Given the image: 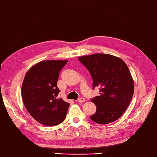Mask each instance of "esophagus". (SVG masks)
I'll list each match as a JSON object with an SVG mask.
<instances>
[{"label":"esophagus","mask_w":157,"mask_h":157,"mask_svg":"<svg viewBox=\"0 0 157 157\" xmlns=\"http://www.w3.org/2000/svg\"><path fill=\"white\" fill-rule=\"evenodd\" d=\"M78 103H84V102H85V99L84 98H82V97H81V98H79L78 99Z\"/></svg>","instance_id":"obj_1"}]
</instances>
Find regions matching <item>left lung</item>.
<instances>
[{
  "instance_id": "8db88e82",
  "label": "left lung",
  "mask_w": 157,
  "mask_h": 157,
  "mask_svg": "<svg viewBox=\"0 0 157 157\" xmlns=\"http://www.w3.org/2000/svg\"><path fill=\"white\" fill-rule=\"evenodd\" d=\"M78 59L91 75L93 87L101 89L99 96L91 99L97 110L90 119L99 124L119 119L130 104L134 90L133 78L126 64L115 56L101 53Z\"/></svg>"
}]
</instances>
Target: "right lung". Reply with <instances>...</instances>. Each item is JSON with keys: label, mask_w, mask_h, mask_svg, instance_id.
Returning a JSON list of instances; mask_svg holds the SVG:
<instances>
[{"label": "right lung", "mask_w": 157, "mask_h": 157, "mask_svg": "<svg viewBox=\"0 0 157 157\" xmlns=\"http://www.w3.org/2000/svg\"><path fill=\"white\" fill-rule=\"evenodd\" d=\"M68 60H44L32 66L26 72L21 86L24 105L37 122L47 126L61 124L70 103L57 96V81L60 70Z\"/></svg>", "instance_id": "obj_1"}]
</instances>
